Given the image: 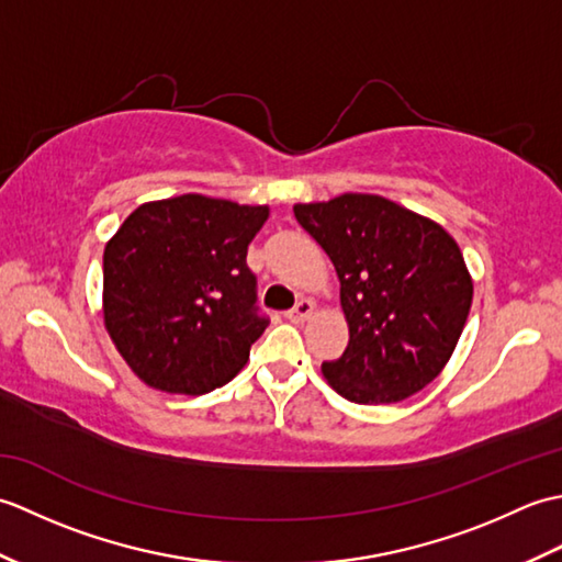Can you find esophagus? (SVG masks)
<instances>
[{
	"label": "esophagus",
	"mask_w": 562,
	"mask_h": 562,
	"mask_svg": "<svg viewBox=\"0 0 562 562\" xmlns=\"http://www.w3.org/2000/svg\"><path fill=\"white\" fill-rule=\"evenodd\" d=\"M312 314H314V302L312 300H300V302H296V306L288 312V318L292 321V324H302V321H306Z\"/></svg>",
	"instance_id": "1"
}]
</instances>
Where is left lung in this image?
I'll use <instances>...</instances> for the list:
<instances>
[{
    "label": "left lung",
    "mask_w": 562,
    "mask_h": 562,
    "mask_svg": "<svg viewBox=\"0 0 562 562\" xmlns=\"http://www.w3.org/2000/svg\"><path fill=\"white\" fill-rule=\"evenodd\" d=\"M336 266L350 342L324 376L342 398L398 403L425 389L457 348L473 282L457 241L379 195L294 205Z\"/></svg>",
    "instance_id": "left-lung-1"
}]
</instances>
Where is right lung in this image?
Listing matches in <instances>:
<instances>
[{
  "label": "right lung",
  "mask_w": 562,
  "mask_h": 562,
  "mask_svg": "<svg viewBox=\"0 0 562 562\" xmlns=\"http://www.w3.org/2000/svg\"><path fill=\"white\" fill-rule=\"evenodd\" d=\"M266 220L190 193L139 205L105 244V328L145 384L200 396L241 372L270 324L246 262Z\"/></svg>",
  "instance_id": "right-lung-1"
}]
</instances>
